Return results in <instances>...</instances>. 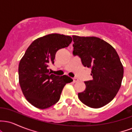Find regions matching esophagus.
<instances>
[{
  "label": "esophagus",
  "instance_id": "34e87169",
  "mask_svg": "<svg viewBox=\"0 0 132 132\" xmlns=\"http://www.w3.org/2000/svg\"><path fill=\"white\" fill-rule=\"evenodd\" d=\"M73 81L75 82H77L79 81V79L77 78H73Z\"/></svg>",
  "mask_w": 132,
  "mask_h": 132
}]
</instances>
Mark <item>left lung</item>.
Listing matches in <instances>:
<instances>
[{
    "label": "left lung",
    "mask_w": 132,
    "mask_h": 132,
    "mask_svg": "<svg viewBox=\"0 0 132 132\" xmlns=\"http://www.w3.org/2000/svg\"><path fill=\"white\" fill-rule=\"evenodd\" d=\"M73 54L78 55L84 67L92 69V80L86 81L85 90L78 93L80 101L94 109L107 105L120 88L123 68L114 48L95 37L73 35Z\"/></svg>",
    "instance_id": "left-lung-1"
}]
</instances>
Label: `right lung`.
Returning a JSON list of instances; mask_svg holds the SVG:
<instances>
[{
    "instance_id": "1",
    "label": "right lung",
    "mask_w": 132,
    "mask_h": 132,
    "mask_svg": "<svg viewBox=\"0 0 132 132\" xmlns=\"http://www.w3.org/2000/svg\"><path fill=\"white\" fill-rule=\"evenodd\" d=\"M69 36L52 33L36 39L28 46L19 66V84L26 99L31 105L45 109L60 100L61 92L72 79L67 75L56 76L50 72L57 51L68 47Z\"/></svg>"
}]
</instances>
